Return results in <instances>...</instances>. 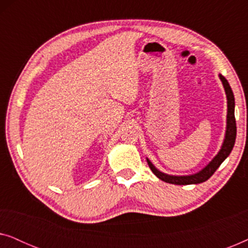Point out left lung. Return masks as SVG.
<instances>
[{"label":"left lung","instance_id":"1","mask_svg":"<svg viewBox=\"0 0 248 248\" xmlns=\"http://www.w3.org/2000/svg\"><path fill=\"white\" fill-rule=\"evenodd\" d=\"M220 80H221L223 89H225L226 97H227V125H226V133L225 139H223L222 145L220 148L218 154H217L211 161L205 166L204 168H202L201 170L195 172L192 175H169L166 172H162L152 164L151 160L147 158L148 165L152 172L157 176L159 179L164 181L169 184H175V185H191V184H200L203 183L215 174V171L219 168V166L226 160V158L228 157L232 152L233 145H235L236 140V120H235V97H233L232 90L230 88L228 81L226 80V78L219 74Z\"/></svg>","mask_w":248,"mask_h":248}]
</instances>
